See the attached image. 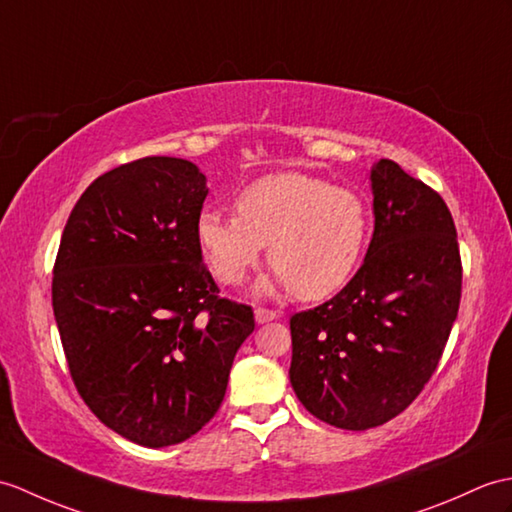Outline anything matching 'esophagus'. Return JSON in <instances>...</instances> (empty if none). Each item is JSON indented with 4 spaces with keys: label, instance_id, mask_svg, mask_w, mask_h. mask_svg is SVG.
<instances>
[{
    "label": "esophagus",
    "instance_id": "1",
    "mask_svg": "<svg viewBox=\"0 0 512 512\" xmlns=\"http://www.w3.org/2000/svg\"><path fill=\"white\" fill-rule=\"evenodd\" d=\"M277 318H279V314L275 310H266V307H257L255 310V320L259 325L270 323V320H277Z\"/></svg>",
    "mask_w": 512,
    "mask_h": 512
}]
</instances>
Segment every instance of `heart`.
Returning <instances> with one entry per match:
<instances>
[{
	"label": "heart",
	"mask_w": 512,
	"mask_h": 512,
	"mask_svg": "<svg viewBox=\"0 0 512 512\" xmlns=\"http://www.w3.org/2000/svg\"><path fill=\"white\" fill-rule=\"evenodd\" d=\"M235 209L237 216L213 209L198 216V242L213 275L237 285L268 246L277 279L305 301L325 299L349 281L371 229L358 194L301 172L246 185Z\"/></svg>",
	"instance_id": "obj_1"
}]
</instances>
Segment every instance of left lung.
<instances>
[{"instance_id": "left-lung-1", "label": "left lung", "mask_w": 512, "mask_h": 512, "mask_svg": "<svg viewBox=\"0 0 512 512\" xmlns=\"http://www.w3.org/2000/svg\"><path fill=\"white\" fill-rule=\"evenodd\" d=\"M364 264L327 303L290 318V382L316 419L368 430L421 395L458 316L462 261L441 194L379 159Z\"/></svg>"}]
</instances>
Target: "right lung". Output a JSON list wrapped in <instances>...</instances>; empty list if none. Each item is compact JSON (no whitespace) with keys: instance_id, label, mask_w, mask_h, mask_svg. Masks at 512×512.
<instances>
[{"instance_id":"add662e5","label":"right lung","mask_w":512,"mask_h":512,"mask_svg":"<svg viewBox=\"0 0 512 512\" xmlns=\"http://www.w3.org/2000/svg\"><path fill=\"white\" fill-rule=\"evenodd\" d=\"M209 194L194 163L146 157L95 178L58 246L52 307L74 386L113 432L187 441L218 412L251 305L222 299L196 224Z\"/></svg>"}]
</instances>
